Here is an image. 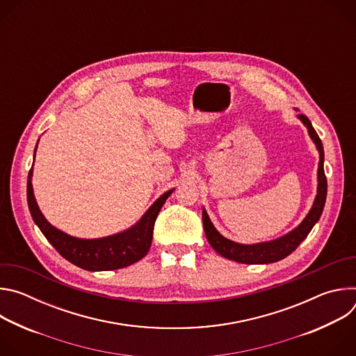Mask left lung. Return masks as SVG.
<instances>
[{
	"label": "left lung",
	"instance_id": "1",
	"mask_svg": "<svg viewBox=\"0 0 356 356\" xmlns=\"http://www.w3.org/2000/svg\"><path fill=\"white\" fill-rule=\"evenodd\" d=\"M298 118L302 121V124L307 127L309 134L312 139L314 140L318 152H320V163H318V188H317V195L314 200V204L307 214V217L302 220V222L290 234L286 236L272 241V242H265V243H257V245H241L236 242H232L227 238H224L211 224L206 210H202V225H204L206 236L210 242V245L220 253L221 257L235 261L239 264H273L277 262L283 258H286L290 253L304 241V238H307L316 222L320 220L321 213L324 210L325 204V198H327V177L324 173V149L321 139L316 129L313 128L310 120L298 114Z\"/></svg>",
	"mask_w": 356,
	"mask_h": 356
}]
</instances>
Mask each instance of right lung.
<instances>
[{
    "instance_id": "right-lung-1",
    "label": "right lung",
    "mask_w": 356,
    "mask_h": 356,
    "mask_svg": "<svg viewBox=\"0 0 356 356\" xmlns=\"http://www.w3.org/2000/svg\"><path fill=\"white\" fill-rule=\"evenodd\" d=\"M31 177L32 168L28 175L26 195L35 224L65 259L86 270H114L127 268L142 259L150 248L156 217L166 198L173 193V190H169L159 197L142 220L128 231L101 239H79L56 229L44 220L35 201Z\"/></svg>"
}]
</instances>
